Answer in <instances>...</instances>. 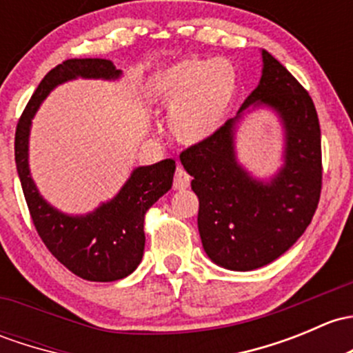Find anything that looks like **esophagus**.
I'll return each instance as SVG.
<instances>
[{
	"instance_id": "34e87169",
	"label": "esophagus",
	"mask_w": 353,
	"mask_h": 353,
	"mask_svg": "<svg viewBox=\"0 0 353 353\" xmlns=\"http://www.w3.org/2000/svg\"><path fill=\"white\" fill-rule=\"evenodd\" d=\"M191 184V176L184 170V167H177L176 174H174V189L176 191H184Z\"/></svg>"
}]
</instances>
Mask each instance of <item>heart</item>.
Returning <instances> with one entry per match:
<instances>
[{
    "mask_svg": "<svg viewBox=\"0 0 353 353\" xmlns=\"http://www.w3.org/2000/svg\"><path fill=\"white\" fill-rule=\"evenodd\" d=\"M239 88V72L226 59H184L159 76L155 92L170 110L169 128L174 139L196 145L223 125Z\"/></svg>",
    "mask_w": 353,
    "mask_h": 353,
    "instance_id": "obj_1",
    "label": "heart"
}]
</instances>
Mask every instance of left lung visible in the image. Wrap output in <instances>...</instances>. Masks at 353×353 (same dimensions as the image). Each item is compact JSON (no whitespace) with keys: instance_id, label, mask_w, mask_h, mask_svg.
<instances>
[{"instance_id":"left-lung-1","label":"left lung","mask_w":353,"mask_h":353,"mask_svg":"<svg viewBox=\"0 0 353 353\" xmlns=\"http://www.w3.org/2000/svg\"><path fill=\"white\" fill-rule=\"evenodd\" d=\"M262 77L239 114L210 139L181 152L199 199L198 230L214 264L254 270L276 261L311 223L321 194V132L307 91L267 50ZM278 111L286 128V164L270 183L254 180L236 162L232 130L248 105Z\"/></svg>"}]
</instances>
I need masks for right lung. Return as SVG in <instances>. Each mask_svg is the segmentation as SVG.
Listing matches in <instances>:
<instances>
[{
  "instance_id": "1",
  "label": "right lung",
  "mask_w": 353,
  "mask_h": 353,
  "mask_svg": "<svg viewBox=\"0 0 353 353\" xmlns=\"http://www.w3.org/2000/svg\"><path fill=\"white\" fill-rule=\"evenodd\" d=\"M121 70L106 59H68L47 74L25 106L14 133V162L30 216L49 252L72 274L94 283H111L137 269L145 247L147 210L172 188L176 161L137 167L108 203L86 216H69L40 196L28 169V135L40 103L59 84L76 77L117 79Z\"/></svg>"
}]
</instances>
